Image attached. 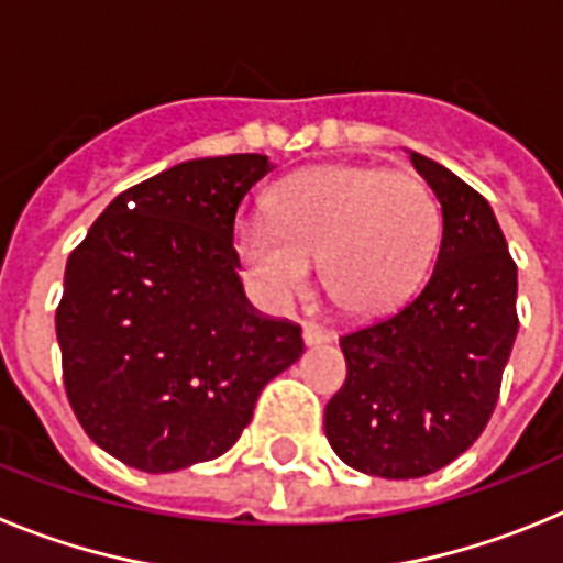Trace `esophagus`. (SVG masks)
Instances as JSON below:
<instances>
[{
	"instance_id": "34e87169",
	"label": "esophagus",
	"mask_w": 563,
	"mask_h": 563,
	"mask_svg": "<svg viewBox=\"0 0 563 563\" xmlns=\"http://www.w3.org/2000/svg\"><path fill=\"white\" fill-rule=\"evenodd\" d=\"M301 335H305V343L307 346H321V343L330 341V332L321 330L318 324H305V330H301Z\"/></svg>"
}]
</instances>
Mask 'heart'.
<instances>
[{
    "label": "heart",
    "mask_w": 563,
    "mask_h": 563,
    "mask_svg": "<svg viewBox=\"0 0 563 563\" xmlns=\"http://www.w3.org/2000/svg\"><path fill=\"white\" fill-rule=\"evenodd\" d=\"M440 239V206L420 177L375 166L312 168L267 200V220L236 228V251L276 305L310 285L312 262L332 301L350 312H383L422 282Z\"/></svg>",
    "instance_id": "obj_1"
}]
</instances>
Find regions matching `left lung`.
Returning a JSON list of instances; mask_svg holds the SVG:
<instances>
[{
  "label": "left lung",
  "instance_id": "8db88e82",
  "mask_svg": "<svg viewBox=\"0 0 563 563\" xmlns=\"http://www.w3.org/2000/svg\"><path fill=\"white\" fill-rule=\"evenodd\" d=\"M409 161L442 208L434 271L406 305L341 338L346 380L324 409L332 451L383 479H420L474 445L519 332L494 208L440 163Z\"/></svg>",
  "mask_w": 563,
  "mask_h": 563
}]
</instances>
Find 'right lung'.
<instances>
[{
	"label": "right lung",
	"instance_id": "1",
	"mask_svg": "<svg viewBox=\"0 0 563 563\" xmlns=\"http://www.w3.org/2000/svg\"><path fill=\"white\" fill-rule=\"evenodd\" d=\"M271 172L265 154L177 163L118 194L69 256L64 389L123 465L172 474L222 456L305 352L301 327L247 301L233 251L239 202Z\"/></svg>",
	"mask_w": 563,
	"mask_h": 563
}]
</instances>
